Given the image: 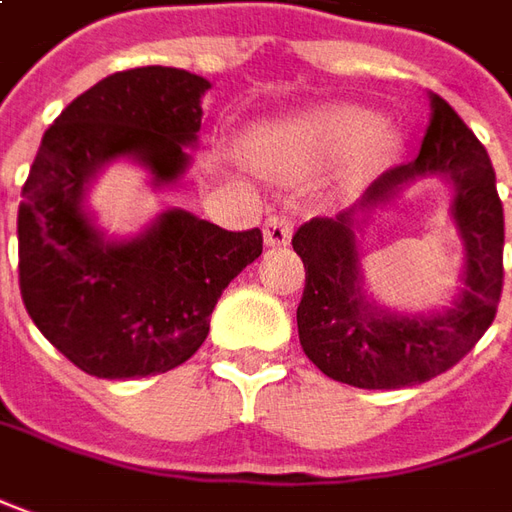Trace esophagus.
I'll list each match as a JSON object with an SVG mask.
<instances>
[{"label": "esophagus", "mask_w": 512, "mask_h": 512, "mask_svg": "<svg viewBox=\"0 0 512 512\" xmlns=\"http://www.w3.org/2000/svg\"><path fill=\"white\" fill-rule=\"evenodd\" d=\"M292 236V220L290 217H284V214H270L267 220H264V242L267 245H287Z\"/></svg>", "instance_id": "34e87169"}]
</instances>
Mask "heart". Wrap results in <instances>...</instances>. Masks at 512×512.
<instances>
[{"mask_svg": "<svg viewBox=\"0 0 512 512\" xmlns=\"http://www.w3.org/2000/svg\"><path fill=\"white\" fill-rule=\"evenodd\" d=\"M376 116L359 108H329L298 119L287 128L264 133L262 153L284 169H301L337 161L362 144L368 150H384V136L376 133Z\"/></svg>", "mask_w": 512, "mask_h": 512, "instance_id": "1", "label": "heart"}]
</instances>
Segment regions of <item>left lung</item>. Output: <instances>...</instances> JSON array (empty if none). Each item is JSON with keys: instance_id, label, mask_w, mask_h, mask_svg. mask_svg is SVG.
<instances>
[{"instance_id": "obj_1", "label": "left lung", "mask_w": 512, "mask_h": 512, "mask_svg": "<svg viewBox=\"0 0 512 512\" xmlns=\"http://www.w3.org/2000/svg\"><path fill=\"white\" fill-rule=\"evenodd\" d=\"M421 153L370 183L362 206H376L404 183L446 175L457 186L454 220L465 239V292L435 317H393L359 290L354 209L312 217L292 234L306 287L298 303L303 354L334 382L362 390H398L454 368L496 317L505 284V209L488 150L449 102L429 91Z\"/></svg>"}]
</instances>
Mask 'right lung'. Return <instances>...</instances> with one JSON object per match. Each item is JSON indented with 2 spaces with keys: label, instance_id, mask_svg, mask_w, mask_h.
<instances>
[{
  "label": "right lung",
  "instance_id": "1",
  "mask_svg": "<svg viewBox=\"0 0 512 512\" xmlns=\"http://www.w3.org/2000/svg\"><path fill=\"white\" fill-rule=\"evenodd\" d=\"M209 80L172 66L116 72L83 91L41 139L19 206L21 301L38 331L88 376L142 379L178 368L209 334L231 284L262 256V231H225L167 211L133 242H102L80 211L88 178L133 155L155 181L186 169Z\"/></svg>",
  "mask_w": 512,
  "mask_h": 512
}]
</instances>
